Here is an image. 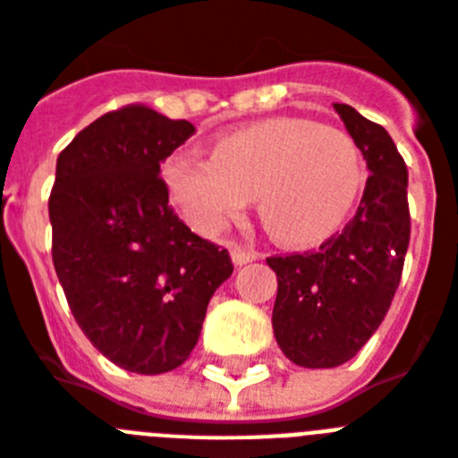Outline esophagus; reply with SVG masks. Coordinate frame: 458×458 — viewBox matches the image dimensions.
Returning <instances> with one entry per match:
<instances>
[{"instance_id":"obj_1","label":"esophagus","mask_w":458,"mask_h":458,"mask_svg":"<svg viewBox=\"0 0 458 458\" xmlns=\"http://www.w3.org/2000/svg\"><path fill=\"white\" fill-rule=\"evenodd\" d=\"M230 256H233V263L235 265H247L251 260L259 259V251H253L249 247H242V244H233L230 247Z\"/></svg>"}]
</instances>
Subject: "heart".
Listing matches in <instances>:
<instances>
[{
    "instance_id": "heart-1",
    "label": "heart",
    "mask_w": 458,
    "mask_h": 458,
    "mask_svg": "<svg viewBox=\"0 0 458 458\" xmlns=\"http://www.w3.org/2000/svg\"><path fill=\"white\" fill-rule=\"evenodd\" d=\"M165 183L195 230L214 235L259 198L265 230L284 244L324 240L347 218L363 186L359 146L330 125L275 118L225 134L214 156L179 151Z\"/></svg>"
}]
</instances>
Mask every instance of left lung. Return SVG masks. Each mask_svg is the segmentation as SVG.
<instances>
[{"label": "left lung", "instance_id": "1", "mask_svg": "<svg viewBox=\"0 0 458 458\" xmlns=\"http://www.w3.org/2000/svg\"><path fill=\"white\" fill-rule=\"evenodd\" d=\"M335 111L370 170L356 216L317 251L267 259L276 344L302 368H335L359 353L389 312L410 244L407 165L391 134L353 106Z\"/></svg>", "mask_w": 458, "mask_h": 458}]
</instances>
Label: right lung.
Instances as JSON below:
<instances>
[{"instance_id":"right-lung-1","label":"right lung","mask_w":458,"mask_h":458,"mask_svg":"<svg viewBox=\"0 0 458 458\" xmlns=\"http://www.w3.org/2000/svg\"><path fill=\"white\" fill-rule=\"evenodd\" d=\"M193 132L188 121L128 105L57 156L48 198L57 279L92 347L140 375L182 366L211 295L233 275L228 249L191 233L160 176Z\"/></svg>"}]
</instances>
